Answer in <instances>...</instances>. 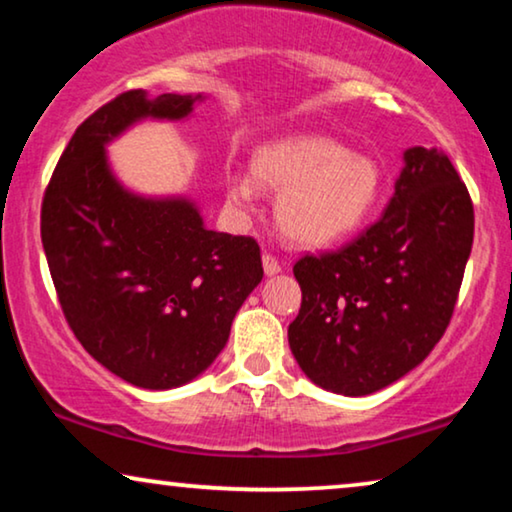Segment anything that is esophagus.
I'll use <instances>...</instances> for the list:
<instances>
[{
    "label": "esophagus",
    "instance_id": "1",
    "mask_svg": "<svg viewBox=\"0 0 512 512\" xmlns=\"http://www.w3.org/2000/svg\"><path fill=\"white\" fill-rule=\"evenodd\" d=\"M263 270H265V275L272 277L282 270V265H279V261L272 254H263Z\"/></svg>",
    "mask_w": 512,
    "mask_h": 512
}]
</instances>
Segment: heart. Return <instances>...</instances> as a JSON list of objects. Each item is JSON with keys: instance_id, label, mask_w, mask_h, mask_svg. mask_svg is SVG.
<instances>
[{"instance_id": "obj_1", "label": "heart", "mask_w": 512, "mask_h": 512, "mask_svg": "<svg viewBox=\"0 0 512 512\" xmlns=\"http://www.w3.org/2000/svg\"><path fill=\"white\" fill-rule=\"evenodd\" d=\"M261 186L282 191L277 223L291 242L324 247L368 219L380 198L382 174L373 158L349 153L331 137L291 135L256 151L254 177L230 174V205L247 209Z\"/></svg>"}]
</instances>
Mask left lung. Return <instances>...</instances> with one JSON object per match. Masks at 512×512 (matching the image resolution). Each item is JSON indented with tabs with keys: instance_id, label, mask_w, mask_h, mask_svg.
Masks as SVG:
<instances>
[{
	"instance_id": "obj_1",
	"label": "left lung",
	"mask_w": 512,
	"mask_h": 512,
	"mask_svg": "<svg viewBox=\"0 0 512 512\" xmlns=\"http://www.w3.org/2000/svg\"><path fill=\"white\" fill-rule=\"evenodd\" d=\"M382 219L293 265L298 366L321 389L368 396L419 366L450 326L473 247V202L450 158L412 146Z\"/></svg>"
}]
</instances>
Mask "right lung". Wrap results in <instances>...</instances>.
Here are the masks:
<instances>
[{
  "label": "right lung",
  "instance_id": "add662e5",
  "mask_svg": "<svg viewBox=\"0 0 512 512\" xmlns=\"http://www.w3.org/2000/svg\"><path fill=\"white\" fill-rule=\"evenodd\" d=\"M200 95L128 90L83 121L41 202V242L83 349L142 389L191 382L226 347L263 279L254 237L207 230L193 202L125 191L104 144L139 118H184Z\"/></svg>",
  "mask_w": 512,
  "mask_h": 512
}]
</instances>
